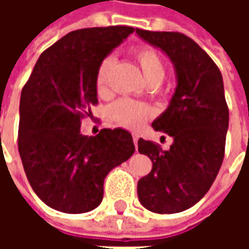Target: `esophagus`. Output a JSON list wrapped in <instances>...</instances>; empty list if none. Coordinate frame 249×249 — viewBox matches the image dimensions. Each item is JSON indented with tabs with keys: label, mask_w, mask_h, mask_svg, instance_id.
I'll return each instance as SVG.
<instances>
[{
	"label": "esophagus",
	"mask_w": 249,
	"mask_h": 249,
	"mask_svg": "<svg viewBox=\"0 0 249 249\" xmlns=\"http://www.w3.org/2000/svg\"><path fill=\"white\" fill-rule=\"evenodd\" d=\"M132 137H133V142H135V145L137 146V141H139V139H140V136L137 135V133H133Z\"/></svg>",
	"instance_id": "1"
}]
</instances>
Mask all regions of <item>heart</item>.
Returning <instances> with one entry per match:
<instances>
[{
    "instance_id": "obj_1",
    "label": "heart",
    "mask_w": 249,
    "mask_h": 249,
    "mask_svg": "<svg viewBox=\"0 0 249 249\" xmlns=\"http://www.w3.org/2000/svg\"><path fill=\"white\" fill-rule=\"evenodd\" d=\"M136 60L140 65L142 74L148 85H160L165 77L164 62L151 48H140L136 51ZM114 64V57L108 56L98 65L96 73V89L98 94H105L108 90L109 73ZM110 116L119 124L126 128H139L152 116V109L144 104L137 103L129 98H121L110 107Z\"/></svg>"
}]
</instances>
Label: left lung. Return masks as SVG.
<instances>
[{
    "label": "left lung",
    "mask_w": 249,
    "mask_h": 249,
    "mask_svg": "<svg viewBox=\"0 0 249 249\" xmlns=\"http://www.w3.org/2000/svg\"><path fill=\"white\" fill-rule=\"evenodd\" d=\"M141 40L171 60L176 88L168 108L152 126L171 136L168 151L139 140L152 171L137 183L140 203L155 213H178L208 192L224 159L230 113L219 68L200 46L176 32L136 29Z\"/></svg>",
    "instance_id": "1"
}]
</instances>
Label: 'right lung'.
Segmentation results:
<instances>
[{"label": "right lung", "mask_w": 249, "mask_h": 249, "mask_svg": "<svg viewBox=\"0 0 249 249\" xmlns=\"http://www.w3.org/2000/svg\"><path fill=\"white\" fill-rule=\"evenodd\" d=\"M130 26L71 32L37 60L19 100L18 152L36 195L64 213H85L103 201L104 180L135 152L128 130L81 133L82 110L97 104L96 73ZM90 113V112H89Z\"/></svg>", "instance_id": "add662e5"}]
</instances>
